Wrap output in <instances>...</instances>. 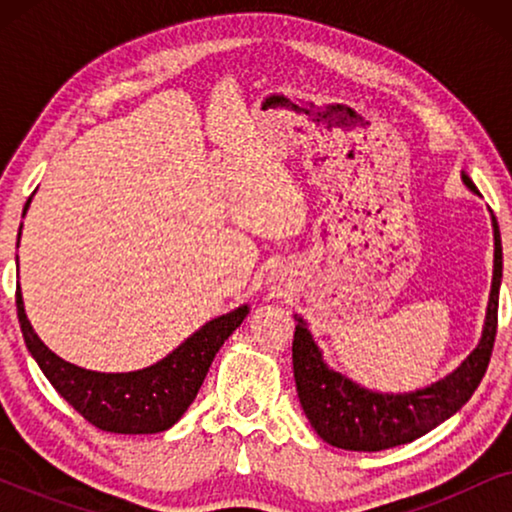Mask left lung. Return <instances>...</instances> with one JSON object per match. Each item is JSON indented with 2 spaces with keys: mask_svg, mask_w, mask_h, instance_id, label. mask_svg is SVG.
Masks as SVG:
<instances>
[{
  "mask_svg": "<svg viewBox=\"0 0 512 512\" xmlns=\"http://www.w3.org/2000/svg\"><path fill=\"white\" fill-rule=\"evenodd\" d=\"M461 179L473 193H478V188L466 174H461ZM501 270V233L499 223L494 219V279L478 347L466 356V361L454 373L433 382L431 387L410 391V394H377V391L363 389L347 380L345 375L335 373L321 359L319 347L314 345L305 321L296 317L293 377H296L300 405L319 438L340 450H389V447L422 438L424 433L450 419L461 405H466L485 377L489 359H492L496 324H499Z\"/></svg>",
  "mask_w": 512,
  "mask_h": 512,
  "instance_id": "obj_1",
  "label": "left lung"
}]
</instances>
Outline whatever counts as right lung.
I'll list each match as a JSON object with an SVG mask.
<instances>
[{
	"label": "right lung",
	"instance_id": "obj_1",
	"mask_svg": "<svg viewBox=\"0 0 512 512\" xmlns=\"http://www.w3.org/2000/svg\"><path fill=\"white\" fill-rule=\"evenodd\" d=\"M27 207H30V200L25 202V212ZM16 307L25 345L53 389L100 431L132 433V436L167 431L179 422L193 398L198 396L216 352L249 314V307L242 305L207 321L172 354L149 368L135 370V373H95V370L79 368L60 359L39 340L27 321L20 284Z\"/></svg>",
	"mask_w": 512,
	"mask_h": 512
}]
</instances>
